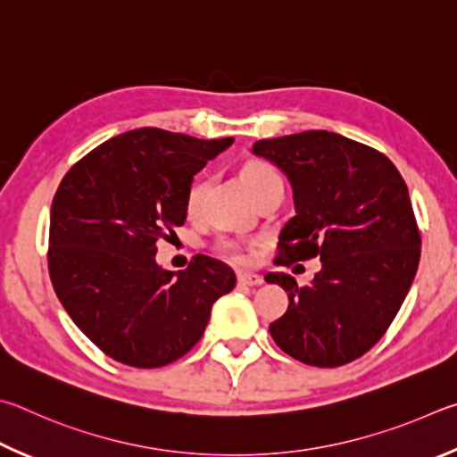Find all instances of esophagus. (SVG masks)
Returning a JSON list of instances; mask_svg holds the SVG:
<instances>
[{
	"mask_svg": "<svg viewBox=\"0 0 457 457\" xmlns=\"http://www.w3.org/2000/svg\"><path fill=\"white\" fill-rule=\"evenodd\" d=\"M238 283L246 285V287H257L262 283V277L261 275H254V273H246V270H238Z\"/></svg>",
	"mask_w": 457,
	"mask_h": 457,
	"instance_id": "34e87169",
	"label": "esophagus"
}]
</instances>
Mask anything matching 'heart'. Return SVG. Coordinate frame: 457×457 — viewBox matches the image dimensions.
Here are the masks:
<instances>
[{
	"label": "heart",
	"instance_id": "1",
	"mask_svg": "<svg viewBox=\"0 0 457 457\" xmlns=\"http://www.w3.org/2000/svg\"><path fill=\"white\" fill-rule=\"evenodd\" d=\"M241 180L246 188H249L251 195L254 192H259L262 187H267L269 182L273 180H281L278 179V174L273 166L265 160H249V162H245L241 166ZM204 192H206V180L204 179H196L192 180V184L187 190V200H184V208H187V212L192 216L200 211V204H203V198H204ZM222 253L228 254L230 259L235 261H243V254L238 251V246L235 243H222Z\"/></svg>",
	"mask_w": 457,
	"mask_h": 457
}]
</instances>
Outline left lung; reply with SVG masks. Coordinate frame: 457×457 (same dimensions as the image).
<instances>
[{
	"instance_id": "left-lung-1",
	"label": "left lung",
	"mask_w": 457,
	"mask_h": 457,
	"mask_svg": "<svg viewBox=\"0 0 457 457\" xmlns=\"http://www.w3.org/2000/svg\"><path fill=\"white\" fill-rule=\"evenodd\" d=\"M251 150L293 187L295 216L278 235L275 265L321 259L305 287L285 273L265 277L289 295L270 337L307 365L355 361L386 335L418 273L421 237L407 184L379 150L327 130L259 140Z\"/></svg>"
}]
</instances>
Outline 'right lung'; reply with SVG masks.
Returning <instances> with one entry per match:
<instances>
[{
	"label": "right lung",
	"mask_w": 457,
	"mask_h": 457,
	"mask_svg": "<svg viewBox=\"0 0 457 457\" xmlns=\"http://www.w3.org/2000/svg\"><path fill=\"white\" fill-rule=\"evenodd\" d=\"M233 138L200 140L138 128L78 160L55 190L47 269L79 331L116 361L152 370L203 337L212 303L235 289V270L196 254L170 273L156 243L187 220V190Z\"/></svg>",
	"instance_id": "obj_1"
}]
</instances>
